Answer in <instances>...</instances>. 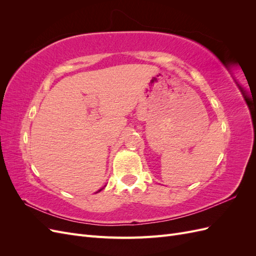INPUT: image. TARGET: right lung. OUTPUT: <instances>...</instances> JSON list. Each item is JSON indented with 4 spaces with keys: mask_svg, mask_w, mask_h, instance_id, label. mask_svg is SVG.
<instances>
[{
    "mask_svg": "<svg viewBox=\"0 0 256 256\" xmlns=\"http://www.w3.org/2000/svg\"><path fill=\"white\" fill-rule=\"evenodd\" d=\"M99 191H100V190H99Z\"/></svg>",
    "mask_w": 256,
    "mask_h": 256,
    "instance_id": "1",
    "label": "right lung"
}]
</instances>
